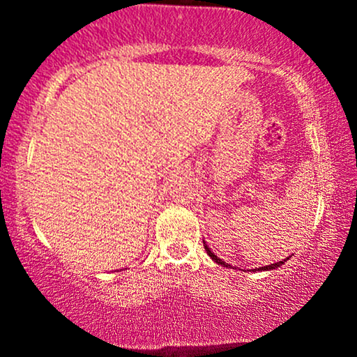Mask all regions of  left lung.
I'll return each mask as SVG.
<instances>
[{
  "label": "left lung",
  "instance_id": "8db88e82",
  "mask_svg": "<svg viewBox=\"0 0 357 357\" xmlns=\"http://www.w3.org/2000/svg\"><path fill=\"white\" fill-rule=\"evenodd\" d=\"M203 243H204V250H206V253H208V255L211 257V260H213V261H216V264H218V265H223V267H227V268H231V265H230V264H227V261H225V260H221V258H218V257L215 255V253L211 252V248L208 247V243H206V241H203ZM289 258H290V257H287V258H284V260L277 261V264H270V265H265V267H261V268H255V270H257V272H268V270H275V268L280 267V265H284L285 261L289 260Z\"/></svg>",
  "mask_w": 357,
  "mask_h": 357
}]
</instances>
